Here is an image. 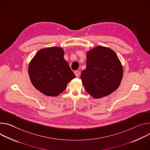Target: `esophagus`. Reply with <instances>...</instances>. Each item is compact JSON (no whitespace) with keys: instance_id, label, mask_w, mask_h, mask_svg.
Segmentation results:
<instances>
[{"instance_id":"esophagus-1","label":"esophagus","mask_w":150,"mask_h":150,"mask_svg":"<svg viewBox=\"0 0 150 150\" xmlns=\"http://www.w3.org/2000/svg\"><path fill=\"white\" fill-rule=\"evenodd\" d=\"M74 74H75V75H76L77 77H79V75H80V72H79V71L76 70V71H74Z\"/></svg>"}]
</instances>
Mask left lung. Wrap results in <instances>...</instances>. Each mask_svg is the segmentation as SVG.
Listing matches in <instances>:
<instances>
[{
    "instance_id": "left-lung-1",
    "label": "left lung",
    "mask_w": 150,
    "mask_h": 150,
    "mask_svg": "<svg viewBox=\"0 0 150 150\" xmlns=\"http://www.w3.org/2000/svg\"><path fill=\"white\" fill-rule=\"evenodd\" d=\"M86 58V68L82 71L80 78L89 94L94 99H99L119 87L123 69L113 50L97 46L87 52Z\"/></svg>"
}]
</instances>
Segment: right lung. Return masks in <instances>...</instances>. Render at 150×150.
Returning <instances> with one entry per match:
<instances>
[{
    "label": "right lung",
    "mask_w": 150,
    "mask_h": 150,
    "mask_svg": "<svg viewBox=\"0 0 150 150\" xmlns=\"http://www.w3.org/2000/svg\"><path fill=\"white\" fill-rule=\"evenodd\" d=\"M64 55L61 47L41 49L29 64L28 72L32 85L45 95L58 96L76 77Z\"/></svg>",
    "instance_id": "1"
}]
</instances>
